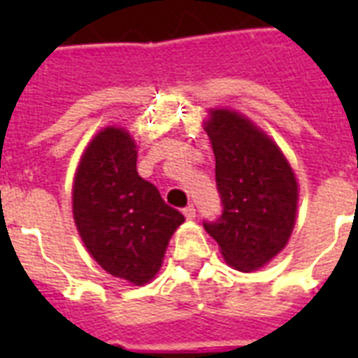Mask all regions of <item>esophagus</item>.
Masks as SVG:
<instances>
[{
    "instance_id": "esophagus-1",
    "label": "esophagus",
    "mask_w": 358,
    "mask_h": 358,
    "mask_svg": "<svg viewBox=\"0 0 358 358\" xmlns=\"http://www.w3.org/2000/svg\"><path fill=\"white\" fill-rule=\"evenodd\" d=\"M184 215H185V219H195V215H196V210H195V206H193V204H189V206H185L184 208Z\"/></svg>"
}]
</instances>
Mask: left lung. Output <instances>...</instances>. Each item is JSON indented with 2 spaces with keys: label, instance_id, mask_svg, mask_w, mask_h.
Returning <instances> with one entry per match:
<instances>
[{
  "label": "left lung",
  "instance_id": "1",
  "mask_svg": "<svg viewBox=\"0 0 358 358\" xmlns=\"http://www.w3.org/2000/svg\"><path fill=\"white\" fill-rule=\"evenodd\" d=\"M206 131L223 213L204 221V229L230 266L255 271L286 247L294 230V171L278 146L236 111L213 109Z\"/></svg>",
  "mask_w": 358,
  "mask_h": 358
}]
</instances>
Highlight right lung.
<instances>
[{"instance_id":"right-lung-1","label":"right lung","mask_w":358,"mask_h":358,"mask_svg":"<svg viewBox=\"0 0 358 358\" xmlns=\"http://www.w3.org/2000/svg\"><path fill=\"white\" fill-rule=\"evenodd\" d=\"M72 210L91 256L113 277L148 282L184 215L137 174L134 139L122 128H106L81 157Z\"/></svg>"}]
</instances>
